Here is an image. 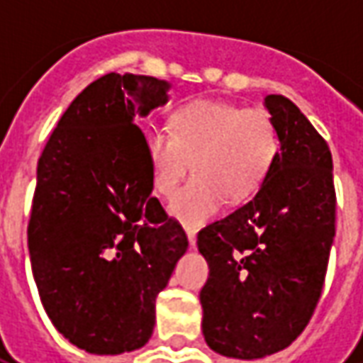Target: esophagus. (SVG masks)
<instances>
[{"label":"esophagus","mask_w":363,"mask_h":363,"mask_svg":"<svg viewBox=\"0 0 363 363\" xmlns=\"http://www.w3.org/2000/svg\"><path fill=\"white\" fill-rule=\"evenodd\" d=\"M186 237H189L190 247H196V231L194 229H186Z\"/></svg>","instance_id":"1"}]
</instances>
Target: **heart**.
<instances>
[{
  "label": "heart",
  "instance_id": "b5f03b06",
  "mask_svg": "<svg viewBox=\"0 0 363 363\" xmlns=\"http://www.w3.org/2000/svg\"><path fill=\"white\" fill-rule=\"evenodd\" d=\"M171 132L147 128L143 153L157 194L171 196L190 161L194 177L169 202V213L186 228H200L221 206L252 196L272 171L280 138L272 116L260 108L198 99L171 116Z\"/></svg>",
  "mask_w": 363,
  "mask_h": 363
}]
</instances>
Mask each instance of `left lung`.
I'll list each match as a JSON object with an SVG mask.
<instances>
[{"label":"left lung","instance_id":"8db88e82","mask_svg":"<svg viewBox=\"0 0 363 363\" xmlns=\"http://www.w3.org/2000/svg\"><path fill=\"white\" fill-rule=\"evenodd\" d=\"M280 151L257 196L198 233L210 267L202 333L221 356L259 359L288 348L319 301L335 239L327 142L296 104L268 95Z\"/></svg>","mask_w":363,"mask_h":363}]
</instances>
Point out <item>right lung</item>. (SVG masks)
<instances>
[{
    "instance_id": "add662e5",
    "label": "right lung",
    "mask_w": 363,
    "mask_h": 363,
    "mask_svg": "<svg viewBox=\"0 0 363 363\" xmlns=\"http://www.w3.org/2000/svg\"><path fill=\"white\" fill-rule=\"evenodd\" d=\"M171 83L106 74L62 114L36 167L28 252L44 309L89 354L142 348L155 299L189 249L179 221L151 196L143 132Z\"/></svg>"
}]
</instances>
